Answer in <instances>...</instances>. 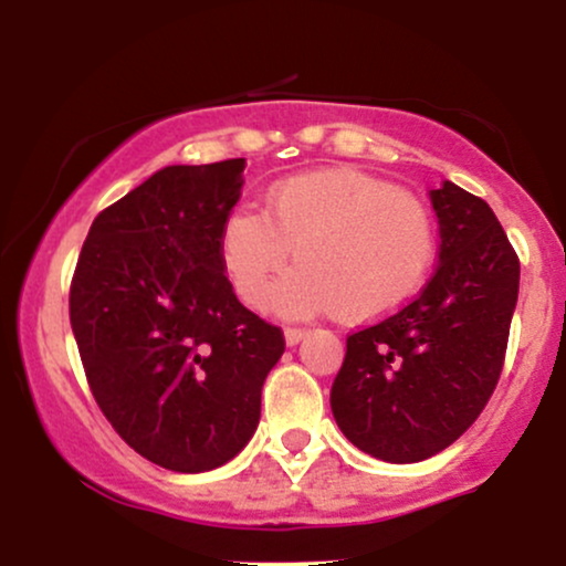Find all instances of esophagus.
Here are the masks:
<instances>
[{
  "instance_id": "1",
  "label": "esophagus",
  "mask_w": 566,
  "mask_h": 566,
  "mask_svg": "<svg viewBox=\"0 0 566 566\" xmlns=\"http://www.w3.org/2000/svg\"><path fill=\"white\" fill-rule=\"evenodd\" d=\"M305 335H308V329L287 327V329H284V343H287V346H297V343H301Z\"/></svg>"
}]
</instances>
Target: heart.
<instances>
[{
  "instance_id": "heart-1",
  "label": "heart",
  "mask_w": 566,
  "mask_h": 566,
  "mask_svg": "<svg viewBox=\"0 0 566 566\" xmlns=\"http://www.w3.org/2000/svg\"><path fill=\"white\" fill-rule=\"evenodd\" d=\"M292 250L301 269L279 284L284 316L335 311L378 319L405 305L437 258L431 216L399 186L356 170L292 175L269 188L261 212L237 207L220 226V261L247 305H263Z\"/></svg>"
}]
</instances>
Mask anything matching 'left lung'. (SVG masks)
<instances>
[{
    "mask_svg": "<svg viewBox=\"0 0 566 566\" xmlns=\"http://www.w3.org/2000/svg\"><path fill=\"white\" fill-rule=\"evenodd\" d=\"M428 197L441 239L431 282L348 335L329 391L343 437L386 463H418L469 431L497 386L518 297V258L490 205L452 180Z\"/></svg>",
    "mask_w": 566,
    "mask_h": 566,
    "instance_id": "obj_1",
    "label": "left lung"
}]
</instances>
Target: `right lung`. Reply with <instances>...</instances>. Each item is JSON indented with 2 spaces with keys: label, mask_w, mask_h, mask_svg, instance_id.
Masks as SVG:
<instances>
[{
  "label": "right lung",
  "mask_w": 566,
  "mask_h": 566,
  "mask_svg": "<svg viewBox=\"0 0 566 566\" xmlns=\"http://www.w3.org/2000/svg\"><path fill=\"white\" fill-rule=\"evenodd\" d=\"M244 159L170 165L93 220L71 329L97 407L161 469L212 471L244 450L282 329L247 311L220 261Z\"/></svg>",
  "instance_id": "add662e5"
}]
</instances>
